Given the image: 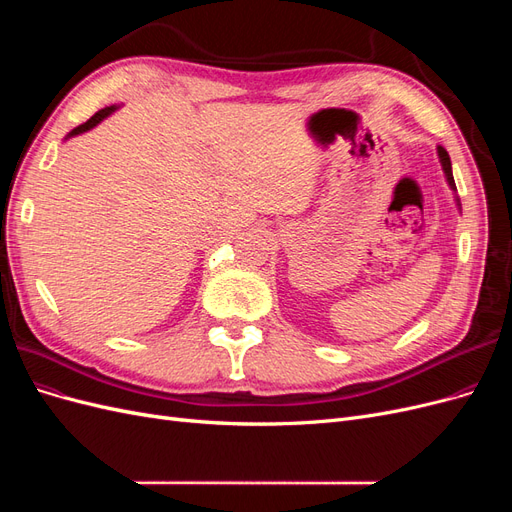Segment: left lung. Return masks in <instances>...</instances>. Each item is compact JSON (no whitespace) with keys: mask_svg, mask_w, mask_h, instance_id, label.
<instances>
[{"mask_svg":"<svg viewBox=\"0 0 512 512\" xmlns=\"http://www.w3.org/2000/svg\"><path fill=\"white\" fill-rule=\"evenodd\" d=\"M438 158H440V164H442V170H444V177H446L448 188L453 190V194H455V203H457V207L461 209V203H459V198H457V185H455V179H453L451 158H448V151H446L442 145H438Z\"/></svg>","mask_w":512,"mask_h":512,"instance_id":"obj_1","label":"left lung"}]
</instances>
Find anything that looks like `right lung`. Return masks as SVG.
<instances>
[{
	"instance_id": "add662e5",
	"label": "right lung",
	"mask_w": 512,
	"mask_h": 512,
	"mask_svg": "<svg viewBox=\"0 0 512 512\" xmlns=\"http://www.w3.org/2000/svg\"><path fill=\"white\" fill-rule=\"evenodd\" d=\"M117 104H113V106H106V108H102V111H98L94 117H91L89 121H85V123H81V126L79 128H74L68 136H66V141H68V138H74V136H79V134H85V132H89V130H94L96 126H98V123H102L108 115H113L115 111H117Z\"/></svg>"
}]
</instances>
